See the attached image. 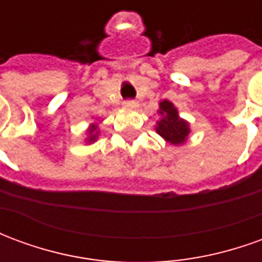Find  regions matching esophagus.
I'll return each instance as SVG.
<instances>
[{
    "mask_svg": "<svg viewBox=\"0 0 262 262\" xmlns=\"http://www.w3.org/2000/svg\"><path fill=\"white\" fill-rule=\"evenodd\" d=\"M123 106H125V108L133 109L137 106V102L136 101H133V99H127V101H125V102H123Z\"/></svg>",
    "mask_w": 262,
    "mask_h": 262,
    "instance_id": "1",
    "label": "esophagus"
}]
</instances>
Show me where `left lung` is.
<instances>
[{"label":"left lung","mask_w":262,"mask_h":262,"mask_svg":"<svg viewBox=\"0 0 262 262\" xmlns=\"http://www.w3.org/2000/svg\"><path fill=\"white\" fill-rule=\"evenodd\" d=\"M159 114L163 115V118L156 127L160 136H163L167 142L176 146L185 142L189 133V127L185 120L180 119L174 105L170 101H163L160 103Z\"/></svg>","instance_id":"obj_1"}]
</instances>
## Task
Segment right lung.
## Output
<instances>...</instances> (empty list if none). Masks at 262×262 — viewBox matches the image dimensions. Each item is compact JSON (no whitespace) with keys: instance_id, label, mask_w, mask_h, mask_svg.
I'll list each match as a JSON object with an SVG mask.
<instances>
[{"instance_id":"right-lung-1","label":"right lung","mask_w":262,"mask_h":262,"mask_svg":"<svg viewBox=\"0 0 262 262\" xmlns=\"http://www.w3.org/2000/svg\"><path fill=\"white\" fill-rule=\"evenodd\" d=\"M88 135H90V137H88V139H90V142H94V140H95V137H97V126L95 125L92 126L91 129L88 130Z\"/></svg>"}]
</instances>
